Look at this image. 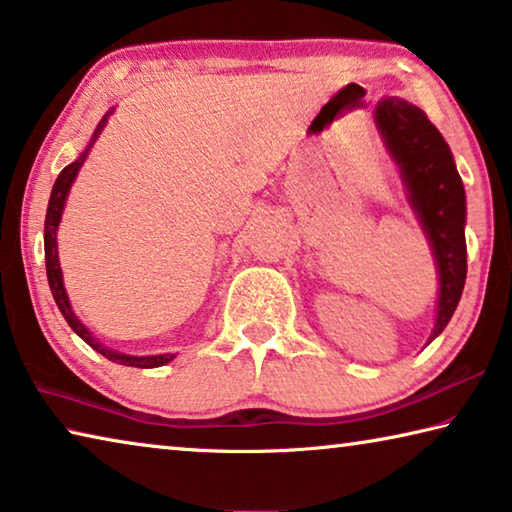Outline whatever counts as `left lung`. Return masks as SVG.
Segmentation results:
<instances>
[{
  "label": "left lung",
  "mask_w": 512,
  "mask_h": 512,
  "mask_svg": "<svg viewBox=\"0 0 512 512\" xmlns=\"http://www.w3.org/2000/svg\"><path fill=\"white\" fill-rule=\"evenodd\" d=\"M374 120L399 167L410 208L420 220L438 267L440 288L431 333L435 340L445 331L465 288V188L449 145L422 108L399 97H383L376 104Z\"/></svg>",
  "instance_id": "8db88e82"
}]
</instances>
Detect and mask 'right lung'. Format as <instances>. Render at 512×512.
<instances>
[{"mask_svg":"<svg viewBox=\"0 0 512 512\" xmlns=\"http://www.w3.org/2000/svg\"><path fill=\"white\" fill-rule=\"evenodd\" d=\"M113 108L108 111L102 122L97 124L95 133H92V138L88 142V147L83 149L79 154V158L74 163H70L67 167H63V172L58 174V179L52 188V197H49V206H47V217H45V265H47V281H49V290H52L54 301L58 306V311L63 313L65 322L70 324V329L79 335V338L90 345L92 349L97 351V354H102L104 358L113 360L117 365H129V367H140V370H149V367H161L167 365L170 360L177 358V354H158V356H131V354H122V351H115V349H108L106 345H102L95 335H92L83 322L79 320L77 315L72 311V304L70 299H67V292L63 286V272H61V263H58V240H56V233H58V224H61V215H63V208H65V199H67V192H70L74 179H77V174L81 170L83 161H86L88 152L95 145L99 133L104 131L108 117H111Z\"/></svg>","mask_w":512,"mask_h":512,"instance_id":"1","label":"right lung"}]
</instances>
